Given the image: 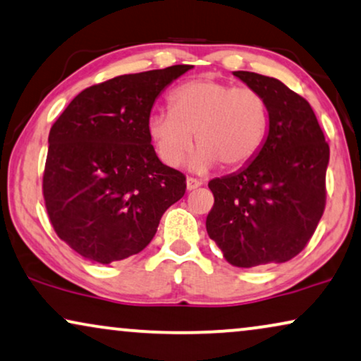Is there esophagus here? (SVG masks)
<instances>
[{
	"instance_id": "obj_1",
	"label": "esophagus",
	"mask_w": 361,
	"mask_h": 361,
	"mask_svg": "<svg viewBox=\"0 0 361 361\" xmlns=\"http://www.w3.org/2000/svg\"><path fill=\"white\" fill-rule=\"evenodd\" d=\"M201 185H203V181L201 180H196V178H191V176L186 178V188H188L190 191L200 188Z\"/></svg>"
}]
</instances>
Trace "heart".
<instances>
[{"label":"heart","instance_id":"b5f03b06","mask_svg":"<svg viewBox=\"0 0 361 361\" xmlns=\"http://www.w3.org/2000/svg\"><path fill=\"white\" fill-rule=\"evenodd\" d=\"M170 112H153L147 132L157 155L168 166L198 152L191 166L206 171L216 163L234 170L251 163L266 142L269 110L257 90L213 77L186 80L168 97ZM195 137H192V133Z\"/></svg>","mask_w":361,"mask_h":361}]
</instances>
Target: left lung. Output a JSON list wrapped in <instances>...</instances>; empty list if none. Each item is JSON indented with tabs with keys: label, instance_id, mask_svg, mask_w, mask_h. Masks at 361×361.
I'll return each instance as SVG.
<instances>
[{
	"label": "left lung",
	"instance_id": "left-lung-1",
	"mask_svg": "<svg viewBox=\"0 0 361 361\" xmlns=\"http://www.w3.org/2000/svg\"><path fill=\"white\" fill-rule=\"evenodd\" d=\"M267 104L269 133L241 171L214 178L206 231L231 266L287 262L304 251L324 214L330 148L310 104L281 80L236 71Z\"/></svg>",
	"mask_w": 361,
	"mask_h": 361
}]
</instances>
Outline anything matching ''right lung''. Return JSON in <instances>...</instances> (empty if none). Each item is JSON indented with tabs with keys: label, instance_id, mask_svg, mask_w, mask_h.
<instances>
[{
	"label": "right lung",
	"instance_id": "1",
	"mask_svg": "<svg viewBox=\"0 0 361 361\" xmlns=\"http://www.w3.org/2000/svg\"><path fill=\"white\" fill-rule=\"evenodd\" d=\"M193 66L125 74L82 90L49 132L42 196L56 234L87 261L138 254L186 176L157 157L147 122L155 99Z\"/></svg>",
	"mask_w": 361,
	"mask_h": 361
}]
</instances>
